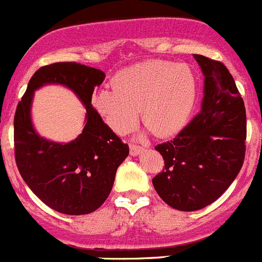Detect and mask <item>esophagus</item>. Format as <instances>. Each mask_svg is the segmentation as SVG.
<instances>
[{
    "label": "esophagus",
    "mask_w": 262,
    "mask_h": 262,
    "mask_svg": "<svg viewBox=\"0 0 262 262\" xmlns=\"http://www.w3.org/2000/svg\"><path fill=\"white\" fill-rule=\"evenodd\" d=\"M144 146H138V144H130V155L132 156H138L142 150L144 149Z\"/></svg>",
    "instance_id": "obj_1"
}]
</instances>
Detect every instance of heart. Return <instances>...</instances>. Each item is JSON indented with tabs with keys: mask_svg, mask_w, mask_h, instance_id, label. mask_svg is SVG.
Instances as JSON below:
<instances>
[{
	"mask_svg": "<svg viewBox=\"0 0 262 262\" xmlns=\"http://www.w3.org/2000/svg\"><path fill=\"white\" fill-rule=\"evenodd\" d=\"M195 96L196 82L187 66L147 60L121 70L113 80V89L100 90L92 104L115 133H129L142 109L143 123L165 138L184 128Z\"/></svg>",
	"mask_w": 262,
	"mask_h": 262,
	"instance_id": "1",
	"label": "heart"
}]
</instances>
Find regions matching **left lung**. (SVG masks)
I'll list each match as a JSON object with an SVG mask.
<instances>
[{
	"instance_id": "obj_1",
	"label": "left lung",
	"mask_w": 262,
	"mask_h": 262,
	"mask_svg": "<svg viewBox=\"0 0 262 262\" xmlns=\"http://www.w3.org/2000/svg\"><path fill=\"white\" fill-rule=\"evenodd\" d=\"M204 75V97L195 118L170 142L156 146L165 160L152 179L171 208L192 212L215 202L238 175L246 152V109L226 66L194 54Z\"/></svg>"
}]
</instances>
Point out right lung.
Masks as SVG:
<instances>
[{
  "mask_svg": "<svg viewBox=\"0 0 262 262\" xmlns=\"http://www.w3.org/2000/svg\"><path fill=\"white\" fill-rule=\"evenodd\" d=\"M105 73L76 62H59L39 68L17 104L14 119L15 160L21 178L49 208L68 215L99 209L109 196L120 163L129 147L102 121L91 105ZM63 84L86 107L82 133L70 144L40 137L31 121L33 91L44 84Z\"/></svg>",
  "mask_w": 262,
  "mask_h": 262,
  "instance_id": "add662e5",
  "label": "right lung"
}]
</instances>
